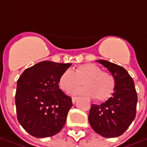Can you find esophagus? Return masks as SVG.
Listing matches in <instances>:
<instances>
[{"label": "esophagus", "mask_w": 147, "mask_h": 147, "mask_svg": "<svg viewBox=\"0 0 147 147\" xmlns=\"http://www.w3.org/2000/svg\"><path fill=\"white\" fill-rule=\"evenodd\" d=\"M77 99H78V97H72V98H71L72 103H75V102H76Z\"/></svg>", "instance_id": "34e87169"}]
</instances>
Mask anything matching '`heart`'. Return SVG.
I'll list each match as a JSON object with an SVG mask.
<instances>
[{"label":"heart","instance_id":"1","mask_svg":"<svg viewBox=\"0 0 147 147\" xmlns=\"http://www.w3.org/2000/svg\"><path fill=\"white\" fill-rule=\"evenodd\" d=\"M81 83L84 87L75 94L94 98L97 102H102L113 96L117 86V79L113 74L102 71L94 64H81L73 71H64L58 79L60 89L66 94H71L80 87Z\"/></svg>","mask_w":147,"mask_h":147}]
</instances>
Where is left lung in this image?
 Here are the masks:
<instances>
[{"label":"left lung","instance_id":"obj_1","mask_svg":"<svg viewBox=\"0 0 147 147\" xmlns=\"http://www.w3.org/2000/svg\"><path fill=\"white\" fill-rule=\"evenodd\" d=\"M98 62L107 67L117 79V86L110 98L101 105H92L89 123L96 133L106 138L121 136L136 115L138 96L132 78L123 67L104 60Z\"/></svg>","mask_w":147,"mask_h":147}]
</instances>
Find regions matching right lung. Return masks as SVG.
Instances as JSON below:
<instances>
[{
	"mask_svg": "<svg viewBox=\"0 0 147 147\" xmlns=\"http://www.w3.org/2000/svg\"><path fill=\"white\" fill-rule=\"evenodd\" d=\"M70 66L42 61L27 68L17 80L15 97L17 120L34 137L54 136L65 124L72 102L59 88L58 79Z\"/></svg>",
	"mask_w": 147,
	"mask_h": 147,
	"instance_id": "right-lung-1",
	"label": "right lung"
}]
</instances>
